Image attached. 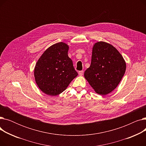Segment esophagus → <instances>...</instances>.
Here are the masks:
<instances>
[{
  "mask_svg": "<svg viewBox=\"0 0 146 146\" xmlns=\"http://www.w3.org/2000/svg\"><path fill=\"white\" fill-rule=\"evenodd\" d=\"M78 73H79V76H82L83 74V71H82H82H79Z\"/></svg>",
  "mask_w": 146,
  "mask_h": 146,
  "instance_id": "esophagus-1",
  "label": "esophagus"
}]
</instances>
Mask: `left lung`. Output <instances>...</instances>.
Instances as JSON below:
<instances>
[{
    "label": "left lung",
    "mask_w": 146,
    "mask_h": 146,
    "mask_svg": "<svg viewBox=\"0 0 146 146\" xmlns=\"http://www.w3.org/2000/svg\"><path fill=\"white\" fill-rule=\"evenodd\" d=\"M125 70L119 52L111 44L99 41L94 45L91 64L84 76L97 94L106 95L117 87Z\"/></svg>",
    "instance_id": "1"
}]
</instances>
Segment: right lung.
I'll return each mask as SVG.
<instances>
[{
	"mask_svg": "<svg viewBox=\"0 0 146 146\" xmlns=\"http://www.w3.org/2000/svg\"><path fill=\"white\" fill-rule=\"evenodd\" d=\"M68 46L58 42L46 50L34 68L36 85L45 94L56 96L62 93L78 75L68 56Z\"/></svg>",
	"mask_w": 146,
	"mask_h": 146,
	"instance_id": "right-lung-1",
	"label": "right lung"
}]
</instances>
